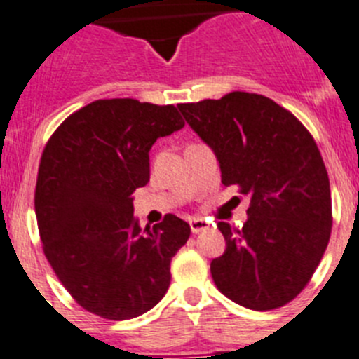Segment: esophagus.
<instances>
[{"label": "esophagus", "instance_id": "1", "mask_svg": "<svg viewBox=\"0 0 359 359\" xmlns=\"http://www.w3.org/2000/svg\"><path fill=\"white\" fill-rule=\"evenodd\" d=\"M210 228V222L205 219H199V217H194V219H190V229H192V233H201V231H206V229Z\"/></svg>", "mask_w": 359, "mask_h": 359}]
</instances>
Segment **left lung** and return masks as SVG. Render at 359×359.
Instances as JSON below:
<instances>
[{"mask_svg":"<svg viewBox=\"0 0 359 359\" xmlns=\"http://www.w3.org/2000/svg\"><path fill=\"white\" fill-rule=\"evenodd\" d=\"M177 108L215 154L222 183L251 199L242 228L219 222L226 251L210 263L217 288L249 310L287 304L318 267L333 224L330 177L313 137L259 94Z\"/></svg>","mask_w":359,"mask_h":359,"instance_id":"1","label":"left lung"}]
</instances>
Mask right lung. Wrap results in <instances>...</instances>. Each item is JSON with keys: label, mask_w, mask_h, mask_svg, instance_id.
I'll use <instances>...</instances> for the list:
<instances>
[{"label": "right lung", "mask_w": 359, "mask_h": 359, "mask_svg": "<svg viewBox=\"0 0 359 359\" xmlns=\"http://www.w3.org/2000/svg\"><path fill=\"white\" fill-rule=\"evenodd\" d=\"M183 126L172 104L100 100L69 115L46 144L35 189L44 255L90 313L135 318L169 288L170 259L190 226L169 213L142 229L131 194L149 182L153 144Z\"/></svg>", "instance_id": "add662e5"}]
</instances>
